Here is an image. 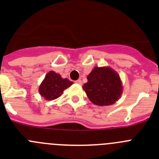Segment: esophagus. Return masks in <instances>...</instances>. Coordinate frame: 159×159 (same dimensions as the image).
<instances>
[{"label": "esophagus", "instance_id": "1", "mask_svg": "<svg viewBox=\"0 0 159 159\" xmlns=\"http://www.w3.org/2000/svg\"><path fill=\"white\" fill-rule=\"evenodd\" d=\"M75 83L79 84V85H81V83H82V82H81V80H77V81H75Z\"/></svg>", "mask_w": 159, "mask_h": 159}]
</instances>
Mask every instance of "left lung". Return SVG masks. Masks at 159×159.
Masks as SVG:
<instances>
[{
	"instance_id": "left-lung-1",
	"label": "left lung",
	"mask_w": 159,
	"mask_h": 159,
	"mask_svg": "<svg viewBox=\"0 0 159 159\" xmlns=\"http://www.w3.org/2000/svg\"><path fill=\"white\" fill-rule=\"evenodd\" d=\"M87 79L83 89L90 102L97 106L114 104L122 93L119 75L110 67H94Z\"/></svg>"
}]
</instances>
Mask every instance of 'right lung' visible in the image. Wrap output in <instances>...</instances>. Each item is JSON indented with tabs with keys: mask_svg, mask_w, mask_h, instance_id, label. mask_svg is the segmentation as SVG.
<instances>
[{
	"mask_svg": "<svg viewBox=\"0 0 159 159\" xmlns=\"http://www.w3.org/2000/svg\"><path fill=\"white\" fill-rule=\"evenodd\" d=\"M72 84L73 82L67 78H62L54 71H49L40 85L39 93L46 100H54Z\"/></svg>",
	"mask_w": 159,
	"mask_h": 159,
	"instance_id": "add662e5",
	"label": "right lung"
}]
</instances>
